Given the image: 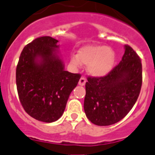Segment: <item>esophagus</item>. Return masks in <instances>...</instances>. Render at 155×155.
<instances>
[{
  "label": "esophagus",
  "mask_w": 155,
  "mask_h": 155,
  "mask_svg": "<svg viewBox=\"0 0 155 155\" xmlns=\"http://www.w3.org/2000/svg\"><path fill=\"white\" fill-rule=\"evenodd\" d=\"M86 82H87V79H86L84 77H81L80 79H79V86H84L85 85Z\"/></svg>",
  "instance_id": "obj_1"
}]
</instances>
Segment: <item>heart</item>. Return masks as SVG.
Returning <instances> with one entry per match:
<instances>
[{"instance_id": "b5f03b06", "label": "heart", "mask_w": 155, "mask_h": 155, "mask_svg": "<svg viewBox=\"0 0 155 155\" xmlns=\"http://www.w3.org/2000/svg\"><path fill=\"white\" fill-rule=\"evenodd\" d=\"M115 53L112 48L104 45L84 46L78 51L77 56L71 58L75 66L87 64V72L96 77H101L111 72L115 64Z\"/></svg>"}]
</instances>
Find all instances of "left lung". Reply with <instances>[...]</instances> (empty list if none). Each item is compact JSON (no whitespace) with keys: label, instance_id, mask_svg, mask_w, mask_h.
I'll return each mask as SVG.
<instances>
[{"label":"left lung","instance_id":"obj_1","mask_svg":"<svg viewBox=\"0 0 155 155\" xmlns=\"http://www.w3.org/2000/svg\"><path fill=\"white\" fill-rule=\"evenodd\" d=\"M122 61L103 77L87 78L84 111L97 126H110L127 115L137 101L142 86L140 57L125 45Z\"/></svg>","mask_w":155,"mask_h":155}]
</instances>
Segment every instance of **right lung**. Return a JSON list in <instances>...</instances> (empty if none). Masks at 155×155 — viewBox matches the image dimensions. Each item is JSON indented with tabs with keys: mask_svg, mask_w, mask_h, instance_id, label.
I'll return each mask as SVG.
<instances>
[{
	"mask_svg": "<svg viewBox=\"0 0 155 155\" xmlns=\"http://www.w3.org/2000/svg\"><path fill=\"white\" fill-rule=\"evenodd\" d=\"M58 42L51 37L35 39L23 48L16 68L21 105L31 117L44 122L61 118L81 77L64 70Z\"/></svg>",
	"mask_w": 155,
	"mask_h": 155,
	"instance_id": "right-lung-1",
	"label": "right lung"
}]
</instances>
